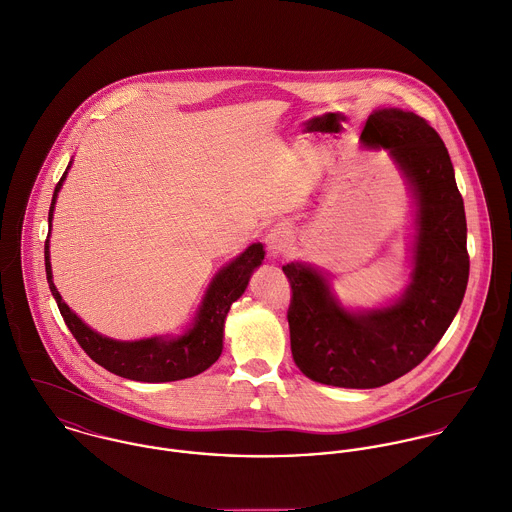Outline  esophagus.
<instances>
[{"label": "esophagus", "mask_w": 512, "mask_h": 512, "mask_svg": "<svg viewBox=\"0 0 512 512\" xmlns=\"http://www.w3.org/2000/svg\"><path fill=\"white\" fill-rule=\"evenodd\" d=\"M267 249L273 257L283 255L289 245H291V231L285 225H275L269 233H267Z\"/></svg>", "instance_id": "34e87169"}]
</instances>
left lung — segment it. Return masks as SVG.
I'll list each match as a JSON object with an SVG mask.
<instances>
[{
    "instance_id": "1",
    "label": "left lung",
    "mask_w": 512,
    "mask_h": 512,
    "mask_svg": "<svg viewBox=\"0 0 512 512\" xmlns=\"http://www.w3.org/2000/svg\"><path fill=\"white\" fill-rule=\"evenodd\" d=\"M362 142L388 148L417 196L406 295L392 307L354 314L334 301L320 273L299 263L283 267L295 364L314 382L356 390L386 386L423 362L461 307L469 281L465 207L435 128L413 112L382 108L366 120Z\"/></svg>"
}]
</instances>
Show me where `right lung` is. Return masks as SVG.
Here are the masks:
<instances>
[{"label": "right lung", "mask_w": 512, "mask_h": 512, "mask_svg": "<svg viewBox=\"0 0 512 512\" xmlns=\"http://www.w3.org/2000/svg\"><path fill=\"white\" fill-rule=\"evenodd\" d=\"M67 174V172H65ZM59 180L53 192V202L49 207V223L53 217V205L57 192L65 180ZM265 257L263 245H249L235 261H231L207 289L204 303L200 308L194 328H190L178 340L146 338L136 342H118L104 338L91 330L83 320L67 307L53 285L51 261H49V239L45 241V271L49 289L61 310V316L79 342V346L108 372L136 380V382H174L202 374L221 354L223 348V322L231 305L247 289L249 277L255 267L261 265Z\"/></svg>", "instance_id": "1"}]
</instances>
